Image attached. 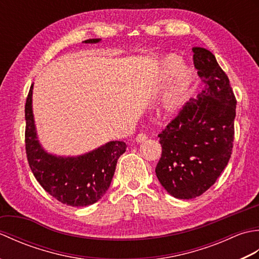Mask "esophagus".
<instances>
[{
    "instance_id": "1",
    "label": "esophagus",
    "mask_w": 259,
    "mask_h": 259,
    "mask_svg": "<svg viewBox=\"0 0 259 259\" xmlns=\"http://www.w3.org/2000/svg\"><path fill=\"white\" fill-rule=\"evenodd\" d=\"M146 139H147L146 134H139V135H137V137H136L137 142H144Z\"/></svg>"
}]
</instances>
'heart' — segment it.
Here are the masks:
<instances>
[{
  "label": "heart",
  "instance_id": "obj_1",
  "mask_svg": "<svg viewBox=\"0 0 259 259\" xmlns=\"http://www.w3.org/2000/svg\"><path fill=\"white\" fill-rule=\"evenodd\" d=\"M179 63H180L179 58L175 56L168 57L166 59V61H164V73H166V75L167 76L171 75L179 67ZM189 78H190V72L188 70L184 69L180 71V73L177 76V80H176V83L167 97L166 103H164V109H166L167 112L169 113L177 112L180 109V107L183 106Z\"/></svg>",
  "mask_w": 259,
  "mask_h": 259
}]
</instances>
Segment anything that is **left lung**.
Masks as SVG:
<instances>
[{
	"instance_id": "8db88e82",
	"label": "left lung",
	"mask_w": 259,
	"mask_h": 259,
	"mask_svg": "<svg viewBox=\"0 0 259 259\" xmlns=\"http://www.w3.org/2000/svg\"><path fill=\"white\" fill-rule=\"evenodd\" d=\"M194 64L205 89L181 108L158 135L162 147L156 175L179 199L201 196L216 183L233 153L236 100L213 54L194 48Z\"/></svg>"
}]
</instances>
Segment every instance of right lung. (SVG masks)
Returning a JSON list of instances; mask_svg holds the SVG:
<instances>
[{"label": "right lung", "mask_w": 259, "mask_h": 259, "mask_svg": "<svg viewBox=\"0 0 259 259\" xmlns=\"http://www.w3.org/2000/svg\"><path fill=\"white\" fill-rule=\"evenodd\" d=\"M89 38L85 43H97ZM32 88L25 103V151L29 166L37 183L60 202L84 207L97 202L106 194L119 157L125 151L123 141L108 142L98 149L75 158L48 155L36 140L32 113Z\"/></svg>", "instance_id": "obj_1"}]
</instances>
